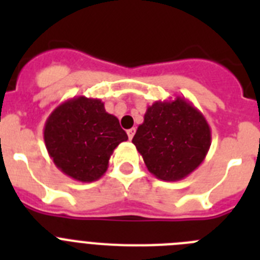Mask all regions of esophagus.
<instances>
[{"label": "esophagus", "mask_w": 260, "mask_h": 260, "mask_svg": "<svg viewBox=\"0 0 260 260\" xmlns=\"http://www.w3.org/2000/svg\"><path fill=\"white\" fill-rule=\"evenodd\" d=\"M134 134H135V128H130V130H127V137H128V139H130V141L133 139Z\"/></svg>", "instance_id": "esophagus-1"}]
</instances>
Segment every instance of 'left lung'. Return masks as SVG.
Returning <instances> with one entry per match:
<instances>
[{
  "mask_svg": "<svg viewBox=\"0 0 260 260\" xmlns=\"http://www.w3.org/2000/svg\"><path fill=\"white\" fill-rule=\"evenodd\" d=\"M133 143L156 178L180 181L206 158L211 146V128L201 110L177 96L147 108Z\"/></svg>",
  "mask_w": 260,
  "mask_h": 260,
  "instance_id": "left-lung-1",
  "label": "left lung"
}]
</instances>
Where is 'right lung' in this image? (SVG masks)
I'll return each instance as SVG.
<instances>
[{
    "label": "right lung",
    "instance_id": "right-lung-1",
    "mask_svg": "<svg viewBox=\"0 0 260 260\" xmlns=\"http://www.w3.org/2000/svg\"><path fill=\"white\" fill-rule=\"evenodd\" d=\"M127 134L100 99H69L53 110L44 126L50 158L62 173L80 182L104 176L109 158Z\"/></svg>",
    "mask_w": 260,
    "mask_h": 260
}]
</instances>
